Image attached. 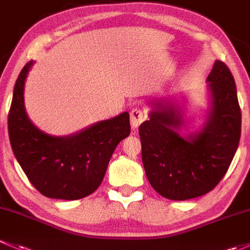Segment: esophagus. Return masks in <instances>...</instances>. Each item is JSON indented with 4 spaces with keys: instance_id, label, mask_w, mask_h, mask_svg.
<instances>
[{
    "instance_id": "obj_1",
    "label": "esophagus",
    "mask_w": 250,
    "mask_h": 250,
    "mask_svg": "<svg viewBox=\"0 0 250 250\" xmlns=\"http://www.w3.org/2000/svg\"><path fill=\"white\" fill-rule=\"evenodd\" d=\"M146 119V115H144L143 110L141 108L135 107L131 109L130 112V122H131V126L132 128H137Z\"/></svg>"
}]
</instances>
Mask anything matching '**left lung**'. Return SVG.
I'll return each mask as SVG.
<instances>
[{
    "mask_svg": "<svg viewBox=\"0 0 250 250\" xmlns=\"http://www.w3.org/2000/svg\"><path fill=\"white\" fill-rule=\"evenodd\" d=\"M210 108L200 132L182 136V109L169 100L151 104L138 128L146 178L161 196L195 199L214 189L228 172L241 137L242 114L235 79L217 60L207 78Z\"/></svg>",
    "mask_w": 250,
    "mask_h": 250,
    "instance_id": "8db88e82",
    "label": "left lung"
}]
</instances>
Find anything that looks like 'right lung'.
<instances>
[{"label":"right lung","instance_id":"1","mask_svg":"<svg viewBox=\"0 0 250 250\" xmlns=\"http://www.w3.org/2000/svg\"><path fill=\"white\" fill-rule=\"evenodd\" d=\"M33 62L21 69L13 91L8 114L13 153L42 195L68 201L83 199L100 187L115 148L130 135V117L124 112L66 137L43 132L31 123L24 104L25 81Z\"/></svg>","mask_w":250,"mask_h":250}]
</instances>
